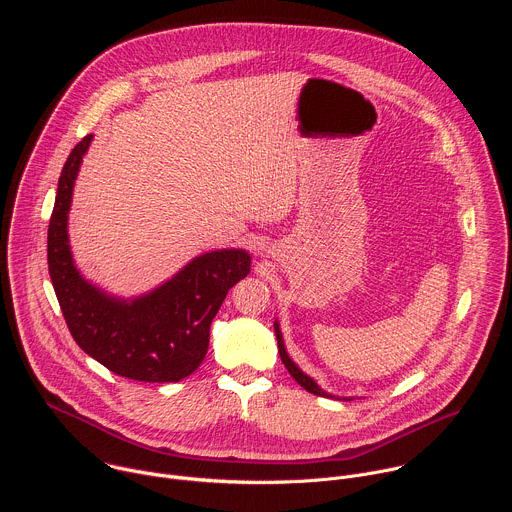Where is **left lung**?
Returning <instances> with one entry per match:
<instances>
[{
  "instance_id": "obj_1",
  "label": "left lung",
  "mask_w": 512,
  "mask_h": 512,
  "mask_svg": "<svg viewBox=\"0 0 512 512\" xmlns=\"http://www.w3.org/2000/svg\"><path fill=\"white\" fill-rule=\"evenodd\" d=\"M275 326V336H277V348H279V356H281V362L285 364V369L289 371V375L294 377L308 393H314V395H320V397H334V395H330V393H326V391H322L320 387H318V383L312 379V377H308L306 373H302V369L298 367V364L289 358V354H287V350H285V344H283V336H281V330H279V324L275 322L273 324ZM344 401H350L348 397H344Z\"/></svg>"
}]
</instances>
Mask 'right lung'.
<instances>
[{
  "mask_svg": "<svg viewBox=\"0 0 512 512\" xmlns=\"http://www.w3.org/2000/svg\"><path fill=\"white\" fill-rule=\"evenodd\" d=\"M93 135L70 152L48 225V271L75 342L111 373L143 383H176L192 375L208 350L210 324L229 289L249 275L245 249L194 257L150 294L121 300L87 281L68 245L72 188Z\"/></svg>",
  "mask_w": 512,
  "mask_h": 512,
  "instance_id": "right-lung-1",
  "label": "right lung"
}]
</instances>
